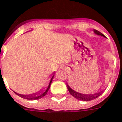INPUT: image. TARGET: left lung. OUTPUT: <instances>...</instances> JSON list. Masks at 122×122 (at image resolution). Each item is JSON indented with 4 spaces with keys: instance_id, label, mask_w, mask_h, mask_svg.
I'll list each match as a JSON object with an SVG mask.
<instances>
[{
    "instance_id": "left-lung-1",
    "label": "left lung",
    "mask_w": 122,
    "mask_h": 122,
    "mask_svg": "<svg viewBox=\"0 0 122 122\" xmlns=\"http://www.w3.org/2000/svg\"><path fill=\"white\" fill-rule=\"evenodd\" d=\"M94 32L97 35H99V36H104L98 30H94ZM67 88H68V91H69V93L74 97L76 99L79 100H82V101H90V100H92L95 99L97 98V97H98L101 94L102 92H98V93H95L94 94H84L79 93V92H77L76 91H73L72 88H71L69 85H67Z\"/></svg>"
}]
</instances>
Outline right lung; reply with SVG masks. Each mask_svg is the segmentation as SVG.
<instances>
[{"label": "right lung", "instance_id": "add662e5", "mask_svg": "<svg viewBox=\"0 0 122 122\" xmlns=\"http://www.w3.org/2000/svg\"><path fill=\"white\" fill-rule=\"evenodd\" d=\"M54 75L55 73L52 75V77L51 79V81L49 82V84L48 85V86L47 88V89H44V90H41V91L37 92V93L32 94H27V95H24V94H18L16 92H14V93H16L17 95H18L19 97H22L23 98H25V99L27 100H38L41 98L42 97H43L44 96H46L47 93V92L49 91V88H50V86H51V82L53 81V76H54Z\"/></svg>", "mask_w": 122, "mask_h": 122}]
</instances>
